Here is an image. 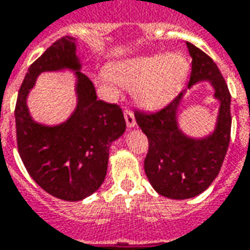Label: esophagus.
I'll use <instances>...</instances> for the list:
<instances>
[{
	"label": "esophagus",
	"mask_w": 250,
	"mask_h": 250,
	"mask_svg": "<svg viewBox=\"0 0 250 250\" xmlns=\"http://www.w3.org/2000/svg\"><path fill=\"white\" fill-rule=\"evenodd\" d=\"M124 117H125L127 127L136 126V118H134V114H133L130 110H125V112H124Z\"/></svg>",
	"instance_id": "obj_1"
}]
</instances>
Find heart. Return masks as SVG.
Wrapping results in <instances>:
<instances>
[{
	"label": "heart",
	"instance_id": "b5f03b06",
	"mask_svg": "<svg viewBox=\"0 0 250 250\" xmlns=\"http://www.w3.org/2000/svg\"><path fill=\"white\" fill-rule=\"evenodd\" d=\"M188 74L189 62L183 54L158 53L113 62L101 72L97 81L113 97L120 96V86L132 89L137 105L154 110L177 96Z\"/></svg>",
	"mask_w": 250,
	"mask_h": 250
}]
</instances>
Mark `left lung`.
I'll use <instances>...</instances> for the list:
<instances>
[{"label":"left lung","mask_w":250,"mask_h":250,"mask_svg":"<svg viewBox=\"0 0 250 250\" xmlns=\"http://www.w3.org/2000/svg\"><path fill=\"white\" fill-rule=\"evenodd\" d=\"M192 57V73L188 83L208 81L213 97L220 103L212 132L204 137H190L178 125V110L187 90L157 113L136 112V121L147 140L149 150L144 163L153 189L164 197L185 200L207 190L217 177L230 141V93L216 63L193 43L187 42Z\"/></svg>","instance_id":"left-lung-1"}]
</instances>
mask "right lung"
<instances>
[{
	"label": "right lung",
	"mask_w": 250,
	"mask_h": 250,
	"mask_svg": "<svg viewBox=\"0 0 250 250\" xmlns=\"http://www.w3.org/2000/svg\"><path fill=\"white\" fill-rule=\"evenodd\" d=\"M76 38L62 37L28 69L16 104L18 153L30 177L53 197L80 201L105 180L109 147L126 129L118 105L98 100L92 81L81 73ZM70 70L76 76L78 105L57 125L37 123L27 107L28 92L45 71Z\"/></svg>",
	"instance_id": "obj_1"
}]
</instances>
